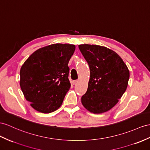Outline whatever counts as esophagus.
<instances>
[{
    "label": "esophagus",
    "instance_id": "esophagus-1",
    "mask_svg": "<svg viewBox=\"0 0 150 150\" xmlns=\"http://www.w3.org/2000/svg\"><path fill=\"white\" fill-rule=\"evenodd\" d=\"M78 82H79L78 80H74V81L72 82V83L74 84V85H75V84H76V83H78Z\"/></svg>",
    "mask_w": 150,
    "mask_h": 150
}]
</instances>
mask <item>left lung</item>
I'll return each mask as SVG.
<instances>
[{
	"label": "left lung",
	"mask_w": 150,
	"mask_h": 150,
	"mask_svg": "<svg viewBox=\"0 0 150 150\" xmlns=\"http://www.w3.org/2000/svg\"><path fill=\"white\" fill-rule=\"evenodd\" d=\"M80 52L90 68V79L81 101L91 113H102L112 109L126 91L129 71L118 54L106 47L81 44Z\"/></svg>",
	"instance_id": "1"
}]
</instances>
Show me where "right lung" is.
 Instances as JSON below:
<instances>
[{
    "mask_svg": "<svg viewBox=\"0 0 150 150\" xmlns=\"http://www.w3.org/2000/svg\"><path fill=\"white\" fill-rule=\"evenodd\" d=\"M75 45L54 44L37 50L22 65L20 87L33 108L49 113L61 106L70 88L68 64Z\"/></svg>",
    "mask_w": 150,
    "mask_h": 150,
    "instance_id": "add662e5",
    "label": "right lung"
}]
</instances>
